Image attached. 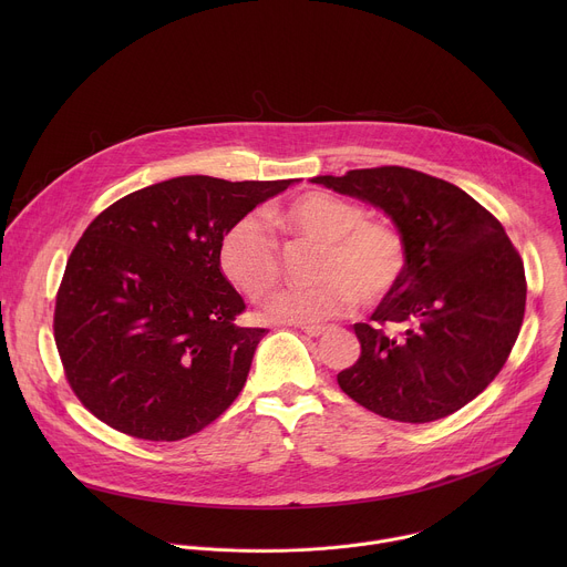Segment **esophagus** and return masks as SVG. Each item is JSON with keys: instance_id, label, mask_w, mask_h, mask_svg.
Segmentation results:
<instances>
[{"instance_id": "obj_1", "label": "esophagus", "mask_w": 567, "mask_h": 567, "mask_svg": "<svg viewBox=\"0 0 567 567\" xmlns=\"http://www.w3.org/2000/svg\"><path fill=\"white\" fill-rule=\"evenodd\" d=\"M300 330L309 337H322V334H328L332 328L330 326H300Z\"/></svg>"}]
</instances>
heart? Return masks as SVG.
<instances>
[{"label": "heart", "instance_id": "heart-1", "mask_svg": "<svg viewBox=\"0 0 567 567\" xmlns=\"http://www.w3.org/2000/svg\"><path fill=\"white\" fill-rule=\"evenodd\" d=\"M271 226L320 245L313 269L316 287L282 289L265 300L262 318L269 322L330 320L346 313L352 302L381 300L406 267V249L394 226L365 219L361 206L328 193H305L267 210ZM224 276L249 298H262L280 278V249L274 233L258 215L239 217L219 241Z\"/></svg>", "mask_w": 567, "mask_h": 567}]
</instances>
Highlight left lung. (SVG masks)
<instances>
[{
    "label": "left lung",
    "mask_w": 567,
    "mask_h": 567,
    "mask_svg": "<svg viewBox=\"0 0 567 567\" xmlns=\"http://www.w3.org/2000/svg\"><path fill=\"white\" fill-rule=\"evenodd\" d=\"M383 210L406 267L370 322L359 361L339 372L363 409L409 424L442 420L503 370L523 326L525 269L503 224L462 188L401 166L311 179Z\"/></svg>",
    "instance_id": "left-lung-1"
}]
</instances>
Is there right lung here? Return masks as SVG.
<instances>
[{
	"mask_svg": "<svg viewBox=\"0 0 567 567\" xmlns=\"http://www.w3.org/2000/svg\"><path fill=\"white\" fill-rule=\"evenodd\" d=\"M293 182L175 177L87 226L58 289L53 332L92 415L138 440L177 442L230 406L267 330L233 322L245 300L221 274L219 241Z\"/></svg>",
	"mask_w": 567,
	"mask_h": 567,
	"instance_id": "1",
	"label": "right lung"
}]
</instances>
